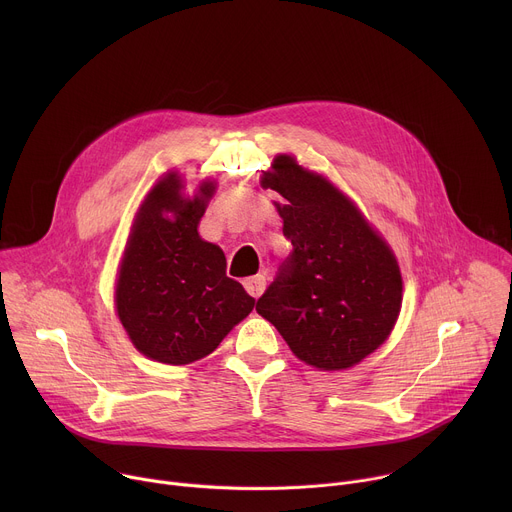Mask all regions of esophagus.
Returning <instances> with one entry per match:
<instances>
[{"mask_svg":"<svg viewBox=\"0 0 512 512\" xmlns=\"http://www.w3.org/2000/svg\"><path fill=\"white\" fill-rule=\"evenodd\" d=\"M243 285H245V289L249 291V294L253 296V298H259L261 294H263V289H265V275H253V277H247L245 281H243Z\"/></svg>","mask_w":512,"mask_h":512,"instance_id":"obj_1","label":"esophagus"}]
</instances>
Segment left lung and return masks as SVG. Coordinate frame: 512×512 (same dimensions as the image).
I'll list each match as a JSON object with an SVG mask.
<instances>
[{"instance_id": "left-lung-1", "label": "left lung", "mask_w": 512, "mask_h": 512, "mask_svg": "<svg viewBox=\"0 0 512 512\" xmlns=\"http://www.w3.org/2000/svg\"><path fill=\"white\" fill-rule=\"evenodd\" d=\"M263 186L279 192L294 251L257 300L300 360L340 371L377 350L401 310V273L387 243L326 178L277 156Z\"/></svg>"}]
</instances>
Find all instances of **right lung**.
Returning <instances> with one entry per match:
<instances>
[{"instance_id": "1", "label": "right lung", "mask_w": 512, "mask_h": 512, "mask_svg": "<svg viewBox=\"0 0 512 512\" xmlns=\"http://www.w3.org/2000/svg\"><path fill=\"white\" fill-rule=\"evenodd\" d=\"M166 176L141 204L117 279V314L139 352L166 364L210 354L255 306L225 253L198 237L212 182L192 200ZM173 216L168 217L167 212Z\"/></svg>"}]
</instances>
